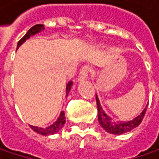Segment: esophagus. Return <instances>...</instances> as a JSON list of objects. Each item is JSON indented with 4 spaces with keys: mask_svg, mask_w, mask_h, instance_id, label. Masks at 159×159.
Listing matches in <instances>:
<instances>
[{
    "mask_svg": "<svg viewBox=\"0 0 159 159\" xmlns=\"http://www.w3.org/2000/svg\"><path fill=\"white\" fill-rule=\"evenodd\" d=\"M90 71H91V69L89 68L88 66H84V67H82V68L80 69V73H79L78 81H83V80H87V78L89 76Z\"/></svg>",
    "mask_w": 159,
    "mask_h": 159,
    "instance_id": "1",
    "label": "esophagus"
}]
</instances>
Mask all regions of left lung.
Masks as SVG:
<instances>
[{"label":"left lung","instance_id":"left-lung-1","mask_svg":"<svg viewBox=\"0 0 159 159\" xmlns=\"http://www.w3.org/2000/svg\"><path fill=\"white\" fill-rule=\"evenodd\" d=\"M96 99V104H97V110H98V120L100 125L103 127V129L110 134H121L126 132L131 131L132 129L135 128L136 126L141 124L144 118V115L146 113V109H144L143 111L141 113L138 117L134 119L131 121L127 122H114L111 118H110L105 112L102 111L99 100L97 99V96L95 97Z\"/></svg>","mask_w":159,"mask_h":159}]
</instances>
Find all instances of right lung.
<instances>
[{
	"label": "right lung",
	"instance_id": "1",
	"mask_svg": "<svg viewBox=\"0 0 159 159\" xmlns=\"http://www.w3.org/2000/svg\"><path fill=\"white\" fill-rule=\"evenodd\" d=\"M41 29H43V25H36L33 27L31 28L29 31H28L26 34L22 38L21 40L18 41L17 43V48L22 45L25 41L26 40H28L31 36H33L35 34L39 33L41 31ZM71 85H72V81H69L66 85V95H68L69 91H70V88H71ZM64 123H65V116H64V111H62L61 113H60V116L58 117L57 120L51 125L50 126H48L46 128H41V127H38V126H34V125H30V127L34 130V132L40 134H42V135H49V134H57L60 129L63 128Z\"/></svg>",
	"mask_w": 159,
	"mask_h": 159
}]
</instances>
